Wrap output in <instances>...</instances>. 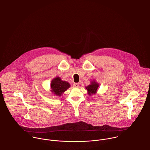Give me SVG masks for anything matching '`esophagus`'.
<instances>
[{
    "instance_id": "esophagus-1",
    "label": "esophagus",
    "mask_w": 150,
    "mask_h": 150,
    "mask_svg": "<svg viewBox=\"0 0 150 150\" xmlns=\"http://www.w3.org/2000/svg\"><path fill=\"white\" fill-rule=\"evenodd\" d=\"M73 86L75 88H78L79 86V84L78 83H74Z\"/></svg>"
}]
</instances>
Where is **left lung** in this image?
I'll use <instances>...</instances> for the list:
<instances>
[{"instance_id": "1", "label": "left lung", "mask_w": 150, "mask_h": 150, "mask_svg": "<svg viewBox=\"0 0 150 150\" xmlns=\"http://www.w3.org/2000/svg\"><path fill=\"white\" fill-rule=\"evenodd\" d=\"M99 86V83H97L95 81H93L91 82V85H88V86H86L85 88L88 91V95H89V96H91L96 93Z\"/></svg>"}]
</instances>
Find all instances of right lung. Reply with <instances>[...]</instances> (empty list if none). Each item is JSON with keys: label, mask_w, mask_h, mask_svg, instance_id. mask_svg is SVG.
I'll use <instances>...</instances> for the list:
<instances>
[{"label": "right lung", "mask_w": 150, "mask_h": 150, "mask_svg": "<svg viewBox=\"0 0 150 150\" xmlns=\"http://www.w3.org/2000/svg\"><path fill=\"white\" fill-rule=\"evenodd\" d=\"M70 84L68 82L62 81L59 77L57 76L51 81V91L55 95L61 96L64 92L70 88Z\"/></svg>", "instance_id": "add662e5"}]
</instances>
